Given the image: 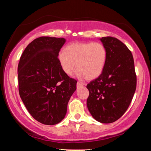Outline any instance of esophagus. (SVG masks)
Returning <instances> with one entry per match:
<instances>
[{
	"instance_id": "obj_1",
	"label": "esophagus",
	"mask_w": 151,
	"mask_h": 151,
	"mask_svg": "<svg viewBox=\"0 0 151 151\" xmlns=\"http://www.w3.org/2000/svg\"><path fill=\"white\" fill-rule=\"evenodd\" d=\"M84 85L83 83H80V82H78L77 83H76V86H77V88H78V87H80V86H83Z\"/></svg>"
}]
</instances>
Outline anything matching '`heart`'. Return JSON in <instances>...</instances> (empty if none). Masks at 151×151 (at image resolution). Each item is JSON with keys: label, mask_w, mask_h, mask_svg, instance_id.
<instances>
[{"label": "heart", "mask_w": 151, "mask_h": 151, "mask_svg": "<svg viewBox=\"0 0 151 151\" xmlns=\"http://www.w3.org/2000/svg\"><path fill=\"white\" fill-rule=\"evenodd\" d=\"M106 59V48L98 42L72 43L58 55V63L66 75H72L76 68L78 75L87 80H93L101 75Z\"/></svg>", "instance_id": "1"}]
</instances>
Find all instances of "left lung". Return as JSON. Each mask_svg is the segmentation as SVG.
<instances>
[{
  "label": "left lung",
  "mask_w": 151,
  "mask_h": 151,
  "mask_svg": "<svg viewBox=\"0 0 151 151\" xmlns=\"http://www.w3.org/2000/svg\"><path fill=\"white\" fill-rule=\"evenodd\" d=\"M107 50L101 75L86 85V105L91 115L101 123L121 118L131 104L137 87L134 59L129 48L112 37L101 38Z\"/></svg>",
  "instance_id": "obj_1"
}]
</instances>
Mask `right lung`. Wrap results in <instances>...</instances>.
I'll return each instance as SVG.
<instances>
[{"instance_id":"obj_1","label":"right lung","mask_w":151,"mask_h":151,"mask_svg":"<svg viewBox=\"0 0 151 151\" xmlns=\"http://www.w3.org/2000/svg\"><path fill=\"white\" fill-rule=\"evenodd\" d=\"M63 38L41 37L25 48L18 65L20 98L31 116L44 124L65 118L77 81L63 72L58 55Z\"/></svg>"}]
</instances>
